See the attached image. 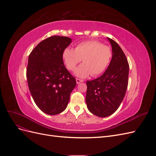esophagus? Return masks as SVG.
Segmentation results:
<instances>
[{
	"label": "esophagus",
	"instance_id": "34e87169",
	"mask_svg": "<svg viewBox=\"0 0 156 156\" xmlns=\"http://www.w3.org/2000/svg\"><path fill=\"white\" fill-rule=\"evenodd\" d=\"M84 81L83 79H76V83H77V84H79V83H82V82H83Z\"/></svg>",
	"mask_w": 156,
	"mask_h": 156
}]
</instances>
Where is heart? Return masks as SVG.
<instances>
[{"label":"heart","instance_id":"heart-1","mask_svg":"<svg viewBox=\"0 0 156 156\" xmlns=\"http://www.w3.org/2000/svg\"><path fill=\"white\" fill-rule=\"evenodd\" d=\"M112 56L109 46L96 40L84 41L76 45L75 49L66 48L62 58L67 68L73 71L82 60L83 64L75 70V74L79 77L89 75L97 76L106 69Z\"/></svg>","mask_w":156,"mask_h":156}]
</instances>
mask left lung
<instances>
[{
	"instance_id": "obj_1",
	"label": "left lung",
	"mask_w": 156,
	"mask_h": 156,
	"mask_svg": "<svg viewBox=\"0 0 156 156\" xmlns=\"http://www.w3.org/2000/svg\"><path fill=\"white\" fill-rule=\"evenodd\" d=\"M107 38L112 50L110 64L101 76L87 81V108L99 117L110 116L119 108L128 84L129 66L126 56L115 41Z\"/></svg>"
}]
</instances>
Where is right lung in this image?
I'll list each match as a JSON object with an SVG mask.
<instances>
[{
    "mask_svg": "<svg viewBox=\"0 0 156 156\" xmlns=\"http://www.w3.org/2000/svg\"><path fill=\"white\" fill-rule=\"evenodd\" d=\"M68 37L52 36L41 41L29 56L28 85L36 105L50 115L64 111L76 80L66 68L62 53L71 44Z\"/></svg>",
    "mask_w": 156,
    "mask_h": 156,
    "instance_id": "add662e5",
    "label": "right lung"
}]
</instances>
